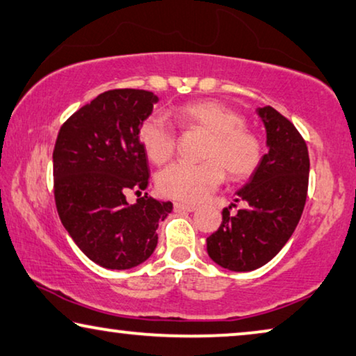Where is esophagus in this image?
I'll return each instance as SVG.
<instances>
[{
  "mask_svg": "<svg viewBox=\"0 0 356 356\" xmlns=\"http://www.w3.org/2000/svg\"><path fill=\"white\" fill-rule=\"evenodd\" d=\"M196 206L193 204H185V203H174V211L176 212H193Z\"/></svg>",
  "mask_w": 356,
  "mask_h": 356,
  "instance_id": "esophagus-1",
  "label": "esophagus"
}]
</instances>
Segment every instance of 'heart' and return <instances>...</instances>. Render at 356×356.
I'll return each mask as SVG.
<instances>
[{
    "label": "heart",
    "instance_id": "heart-1",
    "mask_svg": "<svg viewBox=\"0 0 356 356\" xmlns=\"http://www.w3.org/2000/svg\"><path fill=\"white\" fill-rule=\"evenodd\" d=\"M179 123L187 129L209 134L203 163H174L160 172L156 187L166 198L200 203L214 192L227 174L232 180L252 176L262 161V142L245 127L240 111L219 102L201 100L176 110ZM139 142L148 160L155 164L169 161L176 152L177 134L163 115H150L139 126Z\"/></svg>",
    "mask_w": 356,
    "mask_h": 356
}]
</instances>
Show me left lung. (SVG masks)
Segmentation results:
<instances>
[{
    "label": "left lung",
    "mask_w": 356,
    "mask_h": 356,
    "mask_svg": "<svg viewBox=\"0 0 356 356\" xmlns=\"http://www.w3.org/2000/svg\"><path fill=\"white\" fill-rule=\"evenodd\" d=\"M268 152L235 201L246 206L206 240L209 257L232 272H251L277 256L299 224L309 188L310 160L304 137L273 107L257 108ZM232 208V206H230Z\"/></svg>",
    "instance_id": "1"
}]
</instances>
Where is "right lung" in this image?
Returning a JSON list of instances; mask_svg holds the SVG:
<instances>
[{
    "label": "right lung",
    "mask_w": 356,
    "mask_h": 356,
    "mask_svg": "<svg viewBox=\"0 0 356 356\" xmlns=\"http://www.w3.org/2000/svg\"><path fill=\"white\" fill-rule=\"evenodd\" d=\"M158 97L144 89L99 94L62 124L57 136L54 198L62 225L76 246L100 267L127 270L145 262L158 243V222L172 211L171 201L147 193L150 179L139 126Z\"/></svg>",
    "instance_id": "add662e5"
}]
</instances>
